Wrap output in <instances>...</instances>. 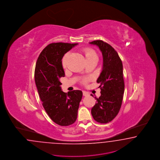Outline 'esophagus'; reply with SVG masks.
Instances as JSON below:
<instances>
[{
    "label": "esophagus",
    "mask_w": 160,
    "mask_h": 160,
    "mask_svg": "<svg viewBox=\"0 0 160 160\" xmlns=\"http://www.w3.org/2000/svg\"><path fill=\"white\" fill-rule=\"evenodd\" d=\"M83 95L85 97H87L89 95V93L86 91H83Z\"/></svg>",
    "instance_id": "obj_1"
}]
</instances>
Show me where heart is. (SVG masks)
Segmentation results:
<instances>
[{
    "label": "heart",
    "instance_id": "heart-1",
    "mask_svg": "<svg viewBox=\"0 0 160 160\" xmlns=\"http://www.w3.org/2000/svg\"><path fill=\"white\" fill-rule=\"evenodd\" d=\"M83 54L85 57L86 61H89L93 58L97 57L96 52L94 51L92 49L90 48H85L83 50ZM68 61V54H65L64 57H63L62 60V67L63 68H65L67 66ZM88 81V79H83L81 80V82L83 84H86Z\"/></svg>",
    "mask_w": 160,
    "mask_h": 160
}]
</instances>
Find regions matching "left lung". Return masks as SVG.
I'll list each match as a JSON object with an SVG mask.
<instances>
[{"mask_svg": "<svg viewBox=\"0 0 160 160\" xmlns=\"http://www.w3.org/2000/svg\"><path fill=\"white\" fill-rule=\"evenodd\" d=\"M97 45L103 55V69L97 82L100 83L101 96L91 109L93 118L99 123L112 121L121 108L124 92L123 66L118 53L101 40L89 42Z\"/></svg>", "mask_w": 160, "mask_h": 160, "instance_id": "8db88e82", "label": "left lung"}]
</instances>
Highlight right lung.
Instances as JSON below:
<instances>
[{
	"label": "right lung",
	"mask_w": 160,
	"mask_h": 160,
	"mask_svg": "<svg viewBox=\"0 0 160 160\" xmlns=\"http://www.w3.org/2000/svg\"><path fill=\"white\" fill-rule=\"evenodd\" d=\"M77 43H52L45 47L36 61L35 81L42 105L50 118L61 126L73 124L82 92L74 90L63 92L61 78L65 77L62 59Z\"/></svg>",
	"instance_id": "add662e5"
}]
</instances>
